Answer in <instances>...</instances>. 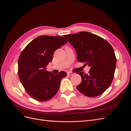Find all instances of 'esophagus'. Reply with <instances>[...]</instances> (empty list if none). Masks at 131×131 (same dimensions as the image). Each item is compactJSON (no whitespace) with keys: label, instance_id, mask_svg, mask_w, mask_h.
I'll return each instance as SVG.
<instances>
[{"label":"esophagus","instance_id":"esophagus-1","mask_svg":"<svg viewBox=\"0 0 131 131\" xmlns=\"http://www.w3.org/2000/svg\"><path fill=\"white\" fill-rule=\"evenodd\" d=\"M68 75H73L74 73L72 72H68Z\"/></svg>","mask_w":131,"mask_h":131}]
</instances>
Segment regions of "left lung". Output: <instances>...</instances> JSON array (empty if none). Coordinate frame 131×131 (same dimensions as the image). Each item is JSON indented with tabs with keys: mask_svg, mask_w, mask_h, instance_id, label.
Listing matches in <instances>:
<instances>
[{
	"mask_svg": "<svg viewBox=\"0 0 131 131\" xmlns=\"http://www.w3.org/2000/svg\"><path fill=\"white\" fill-rule=\"evenodd\" d=\"M65 37L75 49L79 62L91 68L88 74L78 73L82 82L77 89L86 96H100L110 87L114 75L116 59L112 46L104 39L89 32Z\"/></svg>",
	"mask_w": 131,
	"mask_h": 131,
	"instance_id": "left-lung-1",
	"label": "left lung"
}]
</instances>
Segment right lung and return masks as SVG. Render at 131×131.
Masks as SVG:
<instances>
[{
  "instance_id": "1",
  "label": "right lung",
  "mask_w": 131,
  "mask_h": 131,
  "mask_svg": "<svg viewBox=\"0 0 131 131\" xmlns=\"http://www.w3.org/2000/svg\"><path fill=\"white\" fill-rule=\"evenodd\" d=\"M61 36L41 35L32 40L21 52L18 60V74L25 90L32 99L46 101L59 90L61 80L67 75L61 71L54 75L46 70L56 50L68 42Z\"/></svg>"
}]
</instances>
